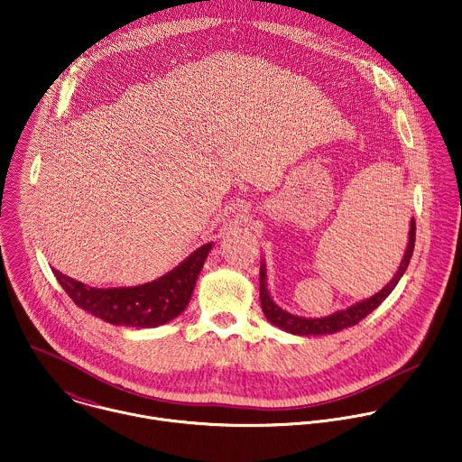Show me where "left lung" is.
Segmentation results:
<instances>
[{
	"mask_svg": "<svg viewBox=\"0 0 462 462\" xmlns=\"http://www.w3.org/2000/svg\"><path fill=\"white\" fill-rule=\"evenodd\" d=\"M414 243H416V221L412 217L411 221V232H409V245H407V252H405V257L394 275V279L382 290L378 291L376 295H373L371 299L367 300H362L344 311H337L333 313L331 317H324V319H302V317H295V315H290L286 311H282L270 297L268 290H266V270H264V264L261 266V306H263V311H264V317L275 324L277 328L288 331V333H293V335H302V337H310V335H331V333H338L346 328H351V326H356L360 320H364L369 313H373L391 293L393 290L396 288V284L400 282V279L403 277L409 263H411V257L414 254Z\"/></svg>",
	"mask_w": 462,
	"mask_h": 462,
	"instance_id": "obj_1",
	"label": "left lung"
}]
</instances>
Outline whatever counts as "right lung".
Wrapping results in <instances>:
<instances>
[{
	"mask_svg": "<svg viewBox=\"0 0 462 462\" xmlns=\"http://www.w3.org/2000/svg\"><path fill=\"white\" fill-rule=\"evenodd\" d=\"M212 245H203L158 281L134 288H91L53 270L68 297L88 313L127 328H156L176 319L189 304Z\"/></svg>",
	"mask_w": 462,
	"mask_h": 462,
	"instance_id": "obj_1",
	"label": "right lung"
}]
</instances>
